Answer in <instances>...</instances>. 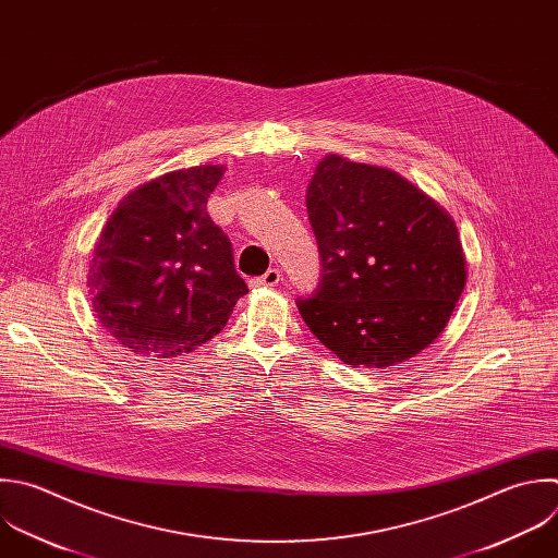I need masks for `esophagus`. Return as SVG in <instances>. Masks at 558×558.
<instances>
[{"label": "esophagus", "instance_id": "34e87169", "mask_svg": "<svg viewBox=\"0 0 558 558\" xmlns=\"http://www.w3.org/2000/svg\"><path fill=\"white\" fill-rule=\"evenodd\" d=\"M281 281V270L279 268H268L262 277H255L248 281L251 288H272Z\"/></svg>", "mask_w": 558, "mask_h": 558}]
</instances>
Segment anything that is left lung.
<instances>
[{
    "label": "left lung",
    "instance_id": "obj_1",
    "mask_svg": "<svg viewBox=\"0 0 558 558\" xmlns=\"http://www.w3.org/2000/svg\"><path fill=\"white\" fill-rule=\"evenodd\" d=\"M323 275L299 299L310 331L353 368L401 364L445 329L466 281L453 218L399 172L327 155L307 185Z\"/></svg>",
    "mask_w": 558,
    "mask_h": 558
}]
</instances>
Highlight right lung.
<instances>
[{
	"label": "right lung",
	"instance_id": "right-lung-1",
	"mask_svg": "<svg viewBox=\"0 0 558 558\" xmlns=\"http://www.w3.org/2000/svg\"><path fill=\"white\" fill-rule=\"evenodd\" d=\"M225 166L174 170L126 194L89 262L100 327L135 355L177 357L211 340L248 292L207 214Z\"/></svg>",
	"mask_w": 558,
	"mask_h": 558
}]
</instances>
